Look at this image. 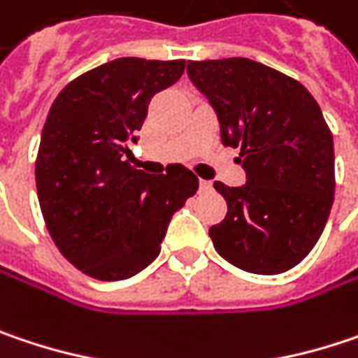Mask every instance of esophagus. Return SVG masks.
I'll use <instances>...</instances> for the list:
<instances>
[{
	"label": "esophagus",
	"mask_w": 358,
	"mask_h": 358,
	"mask_svg": "<svg viewBox=\"0 0 358 358\" xmlns=\"http://www.w3.org/2000/svg\"><path fill=\"white\" fill-rule=\"evenodd\" d=\"M199 189H201V192H210V189H212V181H208V179H199Z\"/></svg>",
	"instance_id": "1"
}]
</instances>
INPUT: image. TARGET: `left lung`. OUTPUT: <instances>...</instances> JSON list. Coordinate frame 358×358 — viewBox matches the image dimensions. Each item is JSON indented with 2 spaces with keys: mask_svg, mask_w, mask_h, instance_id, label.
Listing matches in <instances>:
<instances>
[{
  "mask_svg": "<svg viewBox=\"0 0 358 358\" xmlns=\"http://www.w3.org/2000/svg\"><path fill=\"white\" fill-rule=\"evenodd\" d=\"M187 75L210 101L224 146H241L246 183L214 187L228 203L210 228L234 267L277 275L318 243L334 201V142L322 110L295 79L250 59L192 61Z\"/></svg>",
  "mask_w": 358,
  "mask_h": 358,
  "instance_id": "obj_1",
  "label": "left lung"
}]
</instances>
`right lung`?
Listing matches in <instances>:
<instances>
[{
    "label": "right lung",
    "mask_w": 358,
    "mask_h": 358,
    "mask_svg": "<svg viewBox=\"0 0 358 358\" xmlns=\"http://www.w3.org/2000/svg\"><path fill=\"white\" fill-rule=\"evenodd\" d=\"M183 69L185 61L115 59L71 81L50 106L36 159L40 210L64 259L90 277L120 281L148 267L173 214L197 192L183 165L150 175L124 161L152 95Z\"/></svg>",
    "instance_id": "right-lung-1"
}]
</instances>
